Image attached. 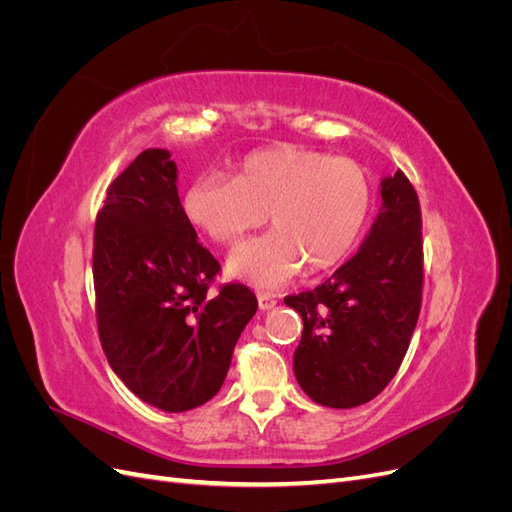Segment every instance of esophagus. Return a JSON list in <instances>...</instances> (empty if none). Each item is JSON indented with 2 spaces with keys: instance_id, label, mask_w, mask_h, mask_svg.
<instances>
[{
  "instance_id": "obj_1",
  "label": "esophagus",
  "mask_w": 512,
  "mask_h": 512,
  "mask_svg": "<svg viewBox=\"0 0 512 512\" xmlns=\"http://www.w3.org/2000/svg\"><path fill=\"white\" fill-rule=\"evenodd\" d=\"M275 294L271 292H258V307L262 309V312H267V309L275 307Z\"/></svg>"
}]
</instances>
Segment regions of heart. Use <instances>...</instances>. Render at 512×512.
<instances>
[{
  "mask_svg": "<svg viewBox=\"0 0 512 512\" xmlns=\"http://www.w3.org/2000/svg\"><path fill=\"white\" fill-rule=\"evenodd\" d=\"M183 211L218 245H232L271 220L267 237L239 245L226 271L262 288L286 284L303 265L312 273L344 262L374 211V188L365 170L346 158L299 145L252 151L235 181L196 177Z\"/></svg>",
  "mask_w": 512,
  "mask_h": 512,
  "instance_id": "heart-1",
  "label": "heart"
}]
</instances>
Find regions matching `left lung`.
<instances>
[{
  "mask_svg": "<svg viewBox=\"0 0 512 512\" xmlns=\"http://www.w3.org/2000/svg\"><path fill=\"white\" fill-rule=\"evenodd\" d=\"M382 207L361 250L314 290L284 303L303 318L294 376L316 404H367L393 380L423 301L418 194L397 170L382 179Z\"/></svg>",
  "mask_w": 512,
  "mask_h": 512,
  "instance_id": "left-lung-1",
  "label": "left lung"
}]
</instances>
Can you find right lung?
I'll use <instances>...</instances> for the list:
<instances>
[{
	"label": "right lung",
	"mask_w": 512,
	"mask_h": 512,
	"mask_svg": "<svg viewBox=\"0 0 512 512\" xmlns=\"http://www.w3.org/2000/svg\"><path fill=\"white\" fill-rule=\"evenodd\" d=\"M218 273L181 207L170 153H138L108 185L96 218V320L108 365L164 412L203 406L222 389L258 309L245 284L211 292Z\"/></svg>",
	"instance_id": "1"
}]
</instances>
